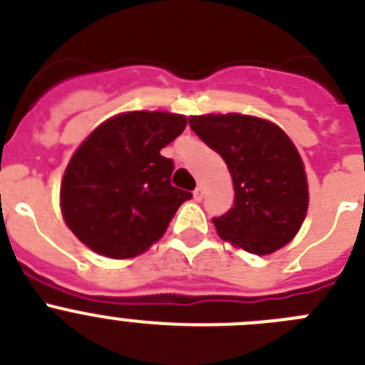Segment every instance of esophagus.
<instances>
[{
	"mask_svg": "<svg viewBox=\"0 0 365 365\" xmlns=\"http://www.w3.org/2000/svg\"><path fill=\"white\" fill-rule=\"evenodd\" d=\"M192 196H195V200H196V202H200V200L203 198V187H202V185H198V187H196V189L192 190Z\"/></svg>",
	"mask_w": 365,
	"mask_h": 365,
	"instance_id": "esophagus-1",
	"label": "esophagus"
}]
</instances>
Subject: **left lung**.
I'll list each match as a JSON object with an SVG mask.
<instances>
[{
  "label": "left lung",
  "instance_id": "left-lung-1",
  "mask_svg": "<svg viewBox=\"0 0 365 365\" xmlns=\"http://www.w3.org/2000/svg\"><path fill=\"white\" fill-rule=\"evenodd\" d=\"M189 125L227 163L235 185L232 209L212 220L220 238L260 256L289 244L309 207L307 175L291 138L272 121L240 113L190 116Z\"/></svg>",
  "mask_w": 365,
  "mask_h": 365
}]
</instances>
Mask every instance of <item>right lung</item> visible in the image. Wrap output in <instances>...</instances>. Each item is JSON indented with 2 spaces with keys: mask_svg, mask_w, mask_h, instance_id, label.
I'll list each match as a JSON object with an SVG mask.
<instances>
[{
  "mask_svg": "<svg viewBox=\"0 0 365 365\" xmlns=\"http://www.w3.org/2000/svg\"><path fill=\"white\" fill-rule=\"evenodd\" d=\"M185 125L183 114L129 110L105 120L85 138L60 189L61 215L81 244L125 260L165 235L178 207L192 195L170 185L175 165L160 150Z\"/></svg>",
  "mask_w": 365,
  "mask_h": 365,
  "instance_id": "1",
  "label": "right lung"
}]
</instances>
